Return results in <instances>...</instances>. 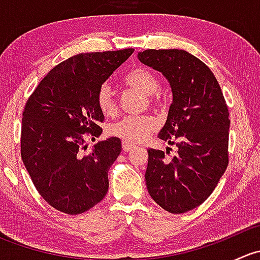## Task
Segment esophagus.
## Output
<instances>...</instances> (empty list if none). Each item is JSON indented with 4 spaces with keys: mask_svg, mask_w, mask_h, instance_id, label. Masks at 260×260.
<instances>
[{
    "mask_svg": "<svg viewBox=\"0 0 260 260\" xmlns=\"http://www.w3.org/2000/svg\"><path fill=\"white\" fill-rule=\"evenodd\" d=\"M122 148L124 152H128V151H131L132 148H135V145H132V143H128V142H122Z\"/></svg>",
    "mask_w": 260,
    "mask_h": 260,
    "instance_id": "esophagus-1",
    "label": "esophagus"
}]
</instances>
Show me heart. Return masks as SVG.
I'll return each instance as SVG.
<instances>
[{
    "instance_id": "heart-1",
    "label": "heart",
    "mask_w": 260,
    "mask_h": 260,
    "mask_svg": "<svg viewBox=\"0 0 260 260\" xmlns=\"http://www.w3.org/2000/svg\"><path fill=\"white\" fill-rule=\"evenodd\" d=\"M124 84L128 88L146 94L147 102L151 107H154V108L161 107V99L154 94L158 90L159 83L148 69L137 68L129 72L125 75ZM96 106L99 111L107 117H114L118 113V106L113 91L107 84L102 85L96 93ZM157 127H158V122L152 115H129L113 123L109 127L108 132L109 135L119 138L123 142L140 143L143 142L153 131H156Z\"/></svg>"
}]
</instances>
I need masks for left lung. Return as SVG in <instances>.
I'll use <instances>...</instances> for the list:
<instances>
[{
    "label": "left lung",
    "instance_id": "left-lung-1",
    "mask_svg": "<svg viewBox=\"0 0 260 260\" xmlns=\"http://www.w3.org/2000/svg\"><path fill=\"white\" fill-rule=\"evenodd\" d=\"M138 57L170 81L174 101L158 138L177 147L170 158L147 149V190L162 209L183 214L211 195L229 164L226 102L208 65L185 50L149 49Z\"/></svg>",
    "mask_w": 260,
    "mask_h": 260
}]
</instances>
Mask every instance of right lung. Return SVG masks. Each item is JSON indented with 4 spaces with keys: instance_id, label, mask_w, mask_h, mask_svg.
Masks as SVG:
<instances>
[{
    "instance_id": "right-lung-1",
    "label": "right lung",
    "mask_w": 260,
    "mask_h": 260,
    "mask_svg": "<svg viewBox=\"0 0 260 260\" xmlns=\"http://www.w3.org/2000/svg\"><path fill=\"white\" fill-rule=\"evenodd\" d=\"M133 49L86 52L52 68L26 102L21 157L41 198L69 215L88 211L108 191V171L122 151L111 137L85 153L102 133L96 93Z\"/></svg>"
}]
</instances>
